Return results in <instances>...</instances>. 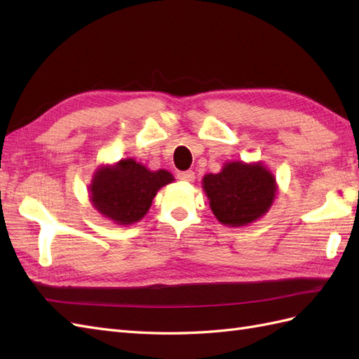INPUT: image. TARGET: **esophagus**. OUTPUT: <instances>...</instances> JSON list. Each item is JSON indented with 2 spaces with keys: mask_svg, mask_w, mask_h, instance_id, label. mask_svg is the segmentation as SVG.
Returning a JSON list of instances; mask_svg holds the SVG:
<instances>
[{
  "mask_svg": "<svg viewBox=\"0 0 359 359\" xmlns=\"http://www.w3.org/2000/svg\"><path fill=\"white\" fill-rule=\"evenodd\" d=\"M177 179L182 182H189V184H191V182H194L196 175H194V171H182L177 174Z\"/></svg>",
  "mask_w": 359,
  "mask_h": 359,
  "instance_id": "1",
  "label": "esophagus"
}]
</instances>
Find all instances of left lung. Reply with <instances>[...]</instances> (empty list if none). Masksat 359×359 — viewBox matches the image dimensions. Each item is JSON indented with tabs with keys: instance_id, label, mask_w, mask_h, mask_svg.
<instances>
[{
	"instance_id": "1",
	"label": "left lung",
	"mask_w": 359,
	"mask_h": 359,
	"mask_svg": "<svg viewBox=\"0 0 359 359\" xmlns=\"http://www.w3.org/2000/svg\"><path fill=\"white\" fill-rule=\"evenodd\" d=\"M202 188L212 215L222 225L245 226L265 216L278 193L276 177L262 162L224 163L217 174H205Z\"/></svg>"
}]
</instances>
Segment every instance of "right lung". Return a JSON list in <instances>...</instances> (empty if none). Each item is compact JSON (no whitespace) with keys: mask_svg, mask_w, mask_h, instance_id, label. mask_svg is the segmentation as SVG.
<instances>
[{"mask_svg":"<svg viewBox=\"0 0 359 359\" xmlns=\"http://www.w3.org/2000/svg\"><path fill=\"white\" fill-rule=\"evenodd\" d=\"M172 180L170 171H151L134 158H121L114 165H102L94 172L89 199L114 224L133 225L147 216L158 189Z\"/></svg>","mask_w":359,"mask_h":359,"instance_id":"add662e5","label":"right lung"}]
</instances>
